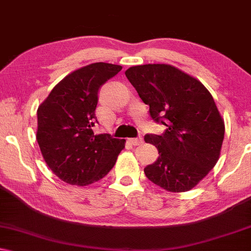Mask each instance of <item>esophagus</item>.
Segmentation results:
<instances>
[{
    "label": "esophagus",
    "mask_w": 251,
    "mask_h": 251,
    "mask_svg": "<svg viewBox=\"0 0 251 251\" xmlns=\"http://www.w3.org/2000/svg\"><path fill=\"white\" fill-rule=\"evenodd\" d=\"M132 145H140L143 143V138L142 137H136V138H129L128 140Z\"/></svg>",
    "instance_id": "34e87169"
}]
</instances>
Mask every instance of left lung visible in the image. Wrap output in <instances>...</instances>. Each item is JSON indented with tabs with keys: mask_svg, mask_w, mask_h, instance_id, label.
I'll return each instance as SVG.
<instances>
[{
	"mask_svg": "<svg viewBox=\"0 0 251 251\" xmlns=\"http://www.w3.org/2000/svg\"><path fill=\"white\" fill-rule=\"evenodd\" d=\"M126 76L150 116L166 126L145 135L159 157L144 169L148 179L169 192L190 191L214 168L225 137V122L214 99L199 80L166 64L132 66Z\"/></svg>",
	"mask_w": 251,
	"mask_h": 251,
	"instance_id": "left-lung-1",
	"label": "left lung"
}]
</instances>
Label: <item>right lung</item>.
Instances as JSON below:
<instances>
[{"instance_id":"add662e5","label":"right lung","mask_w":251,"mask_h":251,"mask_svg":"<svg viewBox=\"0 0 251 251\" xmlns=\"http://www.w3.org/2000/svg\"><path fill=\"white\" fill-rule=\"evenodd\" d=\"M122 66L94 63L54 86L37 110V142L45 163L61 180L87 186L108 175L126 140L95 135L99 89Z\"/></svg>"}]
</instances>
